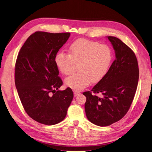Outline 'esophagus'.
<instances>
[{"instance_id":"obj_1","label":"esophagus","mask_w":152,"mask_h":152,"mask_svg":"<svg viewBox=\"0 0 152 152\" xmlns=\"http://www.w3.org/2000/svg\"><path fill=\"white\" fill-rule=\"evenodd\" d=\"M79 94H80V92H77V91H75L74 92V96L75 97H77V95H79Z\"/></svg>"}]
</instances>
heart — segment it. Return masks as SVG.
Listing matches in <instances>:
<instances>
[{
  "instance_id": "obj_1",
  "label": "heart",
  "mask_w": 152,
  "mask_h": 152,
  "mask_svg": "<svg viewBox=\"0 0 152 152\" xmlns=\"http://www.w3.org/2000/svg\"><path fill=\"white\" fill-rule=\"evenodd\" d=\"M69 53L61 50L56 54L55 63L63 75L73 72L75 63H79L77 73L66 77L65 85L75 91H81L92 81L98 83L107 75L112 63L113 53L107 45L79 39L69 47Z\"/></svg>"
}]
</instances>
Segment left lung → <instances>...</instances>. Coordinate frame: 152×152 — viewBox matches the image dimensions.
<instances>
[{
    "label": "left lung",
    "mask_w": 152,
    "mask_h": 152,
    "mask_svg": "<svg viewBox=\"0 0 152 152\" xmlns=\"http://www.w3.org/2000/svg\"><path fill=\"white\" fill-rule=\"evenodd\" d=\"M107 37L113 47L115 60L107 75L91 90L94 94H101L102 97L89 91L83 93L86 97V116L99 126H110L127 113L136 92L139 75L134 52L118 38Z\"/></svg>",
    "instance_id": "8db88e82"
}]
</instances>
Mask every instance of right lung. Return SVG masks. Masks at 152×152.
<instances>
[{
  "mask_svg": "<svg viewBox=\"0 0 152 152\" xmlns=\"http://www.w3.org/2000/svg\"><path fill=\"white\" fill-rule=\"evenodd\" d=\"M69 33L37 31L23 44L15 64V83L27 114L37 122L53 125L63 121L73 99L69 87L58 90L62 81L55 57Z\"/></svg>",
  "mask_w": 152,
  "mask_h": 152,
  "instance_id": "obj_1",
  "label": "right lung"
}]
</instances>
